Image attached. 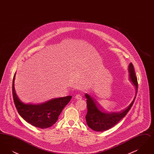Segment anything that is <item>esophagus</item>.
Masks as SVG:
<instances>
[{
  "label": "esophagus",
  "instance_id": "obj_1",
  "mask_svg": "<svg viewBox=\"0 0 154 154\" xmlns=\"http://www.w3.org/2000/svg\"><path fill=\"white\" fill-rule=\"evenodd\" d=\"M75 99H77V100H81V99H82V95H81L80 94L76 95L75 96Z\"/></svg>",
  "mask_w": 154,
  "mask_h": 154
}]
</instances>
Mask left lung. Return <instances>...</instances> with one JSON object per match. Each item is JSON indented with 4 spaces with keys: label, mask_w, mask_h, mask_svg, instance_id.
Listing matches in <instances>:
<instances>
[{
    "label": "left lung",
    "mask_w": 154,
    "mask_h": 154,
    "mask_svg": "<svg viewBox=\"0 0 154 154\" xmlns=\"http://www.w3.org/2000/svg\"><path fill=\"white\" fill-rule=\"evenodd\" d=\"M129 79L136 87V95L132 102L125 109L119 112H107L99 107L93 99L86 94L88 111L85 116L87 124L92 130L97 132L107 131L118 123L127 114L134 102L138 88L137 79L136 76L134 67L132 63L129 65Z\"/></svg>",
    "instance_id": "left-lung-1"
}]
</instances>
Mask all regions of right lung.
Masks as SVG:
<instances>
[{
	"instance_id": "1",
	"label": "right lung",
	"mask_w": 154,
	"mask_h": 154,
	"mask_svg": "<svg viewBox=\"0 0 154 154\" xmlns=\"http://www.w3.org/2000/svg\"><path fill=\"white\" fill-rule=\"evenodd\" d=\"M15 74L13 80V96L19 114L28 123L37 128L46 129L52 126L58 120L62 111L70 102L72 96L54 98L38 104L23 103L15 93Z\"/></svg>"
}]
</instances>
